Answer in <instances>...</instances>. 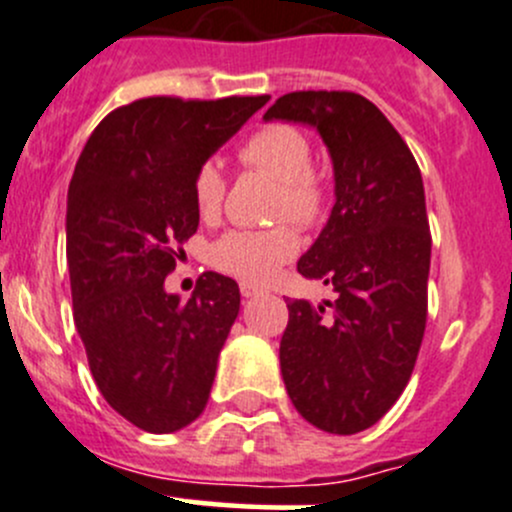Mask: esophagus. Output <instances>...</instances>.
<instances>
[{"instance_id": "obj_1", "label": "esophagus", "mask_w": 512, "mask_h": 512, "mask_svg": "<svg viewBox=\"0 0 512 512\" xmlns=\"http://www.w3.org/2000/svg\"><path fill=\"white\" fill-rule=\"evenodd\" d=\"M240 292H242V297H255V294H260V287L250 285V282H242Z\"/></svg>"}]
</instances>
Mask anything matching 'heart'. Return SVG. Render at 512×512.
<instances>
[{"mask_svg":"<svg viewBox=\"0 0 512 512\" xmlns=\"http://www.w3.org/2000/svg\"><path fill=\"white\" fill-rule=\"evenodd\" d=\"M240 160L247 168L267 173L280 183L275 215L292 218L299 225H314L327 210V185L312 168V143L299 128L272 123L252 133L240 146ZM193 198L205 220L223 208L225 175L218 163L208 160L195 170ZM299 250V237L292 225L267 230H227L210 247V262L220 272L245 282L272 280L285 262Z\"/></svg>","mask_w":512,"mask_h":512,"instance_id":"1","label":"heart"}]
</instances>
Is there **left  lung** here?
Listing matches in <instances>:
<instances>
[{
    "instance_id": "left-lung-1",
    "label": "left lung",
    "mask_w": 512,
    "mask_h": 512,
    "mask_svg": "<svg viewBox=\"0 0 512 512\" xmlns=\"http://www.w3.org/2000/svg\"><path fill=\"white\" fill-rule=\"evenodd\" d=\"M317 128L334 165L327 225L297 272L337 292L287 302L280 366L294 409L327 433L374 426L406 389L428 309V232L421 170L389 118L352 91H294L265 121Z\"/></svg>"
}]
</instances>
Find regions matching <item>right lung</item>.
Masks as SVG:
<instances>
[{"mask_svg": "<svg viewBox=\"0 0 512 512\" xmlns=\"http://www.w3.org/2000/svg\"><path fill=\"white\" fill-rule=\"evenodd\" d=\"M270 96L138 98L81 151L66 205L74 322L103 399L133 426L173 433L208 404L240 289L203 272L188 302L165 292L200 223L195 170Z\"/></svg>", "mask_w": 512, "mask_h": 512, "instance_id": "add662e5", "label": "right lung"}]
</instances>
